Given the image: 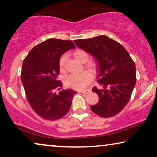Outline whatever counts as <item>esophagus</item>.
Wrapping results in <instances>:
<instances>
[{"label": "esophagus", "mask_w": 157, "mask_h": 157, "mask_svg": "<svg viewBox=\"0 0 157 157\" xmlns=\"http://www.w3.org/2000/svg\"><path fill=\"white\" fill-rule=\"evenodd\" d=\"M80 92H81V94H89V93H90V92H91V90H87V91H81Z\"/></svg>", "instance_id": "1"}]
</instances>
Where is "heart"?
Listing matches in <instances>:
<instances>
[{
    "mask_svg": "<svg viewBox=\"0 0 157 157\" xmlns=\"http://www.w3.org/2000/svg\"><path fill=\"white\" fill-rule=\"evenodd\" d=\"M73 55L77 61L82 63H85V67L90 71L95 73L98 69V63L94 60L88 59H89V54L87 51L83 49H77L73 53ZM66 56L63 55L59 59V70L61 72H63L65 70ZM93 80L92 75L88 71L81 72L78 74H72L67 77L66 79V85L68 87L77 90H83L89 86L90 83Z\"/></svg>",
    "mask_w": 157,
    "mask_h": 157,
    "instance_id": "b5f03b06",
    "label": "heart"
}]
</instances>
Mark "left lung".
<instances>
[{
  "instance_id": "left-lung-1",
  "label": "left lung",
  "mask_w": 157,
  "mask_h": 157,
  "mask_svg": "<svg viewBox=\"0 0 157 157\" xmlns=\"http://www.w3.org/2000/svg\"><path fill=\"white\" fill-rule=\"evenodd\" d=\"M74 42L96 58L98 63V83L102 89H92L99 97L97 104L91 106L92 111L104 118L118 114L129 101L136 81V66L129 53L106 36Z\"/></svg>"
}]
</instances>
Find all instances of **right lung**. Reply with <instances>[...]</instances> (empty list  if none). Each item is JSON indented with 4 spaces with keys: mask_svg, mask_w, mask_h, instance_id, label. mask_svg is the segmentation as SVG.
Masks as SVG:
<instances>
[{
    "mask_svg": "<svg viewBox=\"0 0 157 157\" xmlns=\"http://www.w3.org/2000/svg\"><path fill=\"white\" fill-rule=\"evenodd\" d=\"M75 48L72 40L50 38L33 47L23 62L21 78L27 100L43 119H60L69 111L76 91L61 89L59 63L63 53Z\"/></svg>",
    "mask_w": 157,
    "mask_h": 157,
    "instance_id": "add662e5",
    "label": "right lung"
}]
</instances>
